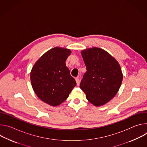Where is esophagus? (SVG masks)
<instances>
[{
    "label": "esophagus",
    "instance_id": "34e87169",
    "mask_svg": "<svg viewBox=\"0 0 147 147\" xmlns=\"http://www.w3.org/2000/svg\"><path fill=\"white\" fill-rule=\"evenodd\" d=\"M76 82H77V85L78 86L80 85V78L78 77H76Z\"/></svg>",
    "mask_w": 147,
    "mask_h": 147
}]
</instances>
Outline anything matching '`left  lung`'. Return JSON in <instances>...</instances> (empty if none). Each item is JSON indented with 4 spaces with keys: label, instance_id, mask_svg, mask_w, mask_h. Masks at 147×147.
I'll return each mask as SVG.
<instances>
[{
    "label": "left lung",
    "instance_id": "8db88e82",
    "mask_svg": "<svg viewBox=\"0 0 147 147\" xmlns=\"http://www.w3.org/2000/svg\"><path fill=\"white\" fill-rule=\"evenodd\" d=\"M81 55L87 71L80 87L90 103L102 106L110 101L120 87L123 80L120 66L109 53L98 48L86 49Z\"/></svg>",
    "mask_w": 147,
    "mask_h": 147
}]
</instances>
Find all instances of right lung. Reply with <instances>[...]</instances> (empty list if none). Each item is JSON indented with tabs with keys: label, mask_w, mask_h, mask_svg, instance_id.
I'll use <instances>...</instances> for the list:
<instances>
[{
	"label": "right lung",
	"mask_w": 147,
	"mask_h": 147,
	"mask_svg": "<svg viewBox=\"0 0 147 147\" xmlns=\"http://www.w3.org/2000/svg\"><path fill=\"white\" fill-rule=\"evenodd\" d=\"M69 49L56 47L42 56L32 69L30 78L35 93L43 102L56 107L63 102L76 86L66 66Z\"/></svg>",
	"instance_id": "right-lung-1"
}]
</instances>
